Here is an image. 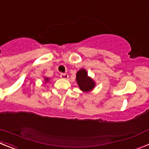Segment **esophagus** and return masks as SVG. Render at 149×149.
Instances as JSON below:
<instances>
[{
    "instance_id": "esophagus-1",
    "label": "esophagus",
    "mask_w": 149,
    "mask_h": 149,
    "mask_svg": "<svg viewBox=\"0 0 149 149\" xmlns=\"http://www.w3.org/2000/svg\"><path fill=\"white\" fill-rule=\"evenodd\" d=\"M60 77H61V78H63V79H67L68 77V74H67L62 73V74H60Z\"/></svg>"
}]
</instances>
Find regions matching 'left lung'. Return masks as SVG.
I'll return each mask as SVG.
<instances>
[{"instance_id":"left-lung-1","label":"left lung","mask_w":149,"mask_h":149,"mask_svg":"<svg viewBox=\"0 0 149 149\" xmlns=\"http://www.w3.org/2000/svg\"><path fill=\"white\" fill-rule=\"evenodd\" d=\"M76 81L81 90L85 93L93 90L95 86V83L93 79L88 76L87 72L84 68H82L77 72Z\"/></svg>"}]
</instances>
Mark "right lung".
Here are the masks:
<instances>
[{
  "label": "right lung",
  "instance_id": "1",
  "mask_svg": "<svg viewBox=\"0 0 149 149\" xmlns=\"http://www.w3.org/2000/svg\"><path fill=\"white\" fill-rule=\"evenodd\" d=\"M45 82H48V81H49V78H48V77H45Z\"/></svg>",
  "mask_w": 149,
  "mask_h": 149
}]
</instances>
